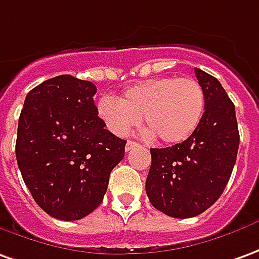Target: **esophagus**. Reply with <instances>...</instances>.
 Masks as SVG:
<instances>
[{
    "label": "esophagus",
    "mask_w": 259,
    "mask_h": 259,
    "mask_svg": "<svg viewBox=\"0 0 259 259\" xmlns=\"http://www.w3.org/2000/svg\"><path fill=\"white\" fill-rule=\"evenodd\" d=\"M137 147H138V144H137V142H134V141H126L125 151L126 152H130L131 149H134V148H137Z\"/></svg>",
    "instance_id": "esophagus-1"
}]
</instances>
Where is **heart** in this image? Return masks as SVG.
I'll use <instances>...</instances> for the list:
<instances>
[{
    "mask_svg": "<svg viewBox=\"0 0 259 259\" xmlns=\"http://www.w3.org/2000/svg\"><path fill=\"white\" fill-rule=\"evenodd\" d=\"M206 106L204 90L193 77H155L128 87L118 100L103 97L97 112L107 130L122 137L141 122L148 135L165 144L187 140L200 124Z\"/></svg>",
    "mask_w": 259,
    "mask_h": 259,
    "instance_id": "heart-1",
    "label": "heart"
}]
</instances>
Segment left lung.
<instances>
[{"mask_svg": "<svg viewBox=\"0 0 259 259\" xmlns=\"http://www.w3.org/2000/svg\"><path fill=\"white\" fill-rule=\"evenodd\" d=\"M194 73L206 97L203 118L182 144L151 149L145 183L151 204L175 219L201 214L219 200L240 145L235 107L222 83L197 67Z\"/></svg>", "mask_w": 259, "mask_h": 259, "instance_id": "8db88e82", "label": "left lung"}]
</instances>
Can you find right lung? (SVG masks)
<instances>
[{"instance_id":"add662e5","label":"right lung","mask_w":259,"mask_h":259,"mask_svg":"<svg viewBox=\"0 0 259 259\" xmlns=\"http://www.w3.org/2000/svg\"><path fill=\"white\" fill-rule=\"evenodd\" d=\"M97 87L69 74L26 94L15 153L37 206L55 219L80 220L99 207L126 141L104 128L94 104Z\"/></svg>"}]
</instances>
